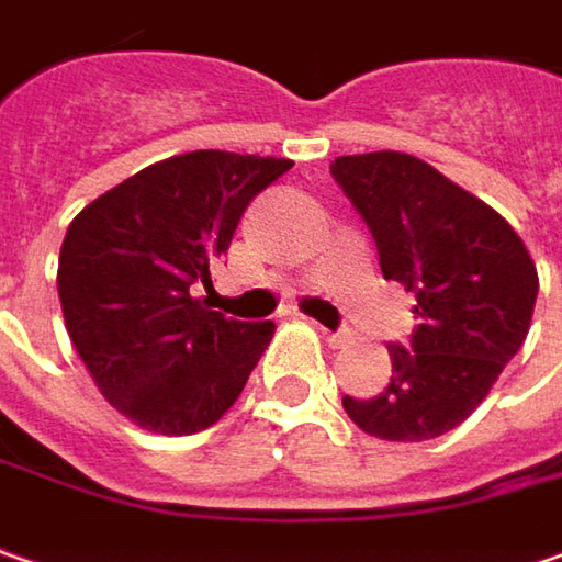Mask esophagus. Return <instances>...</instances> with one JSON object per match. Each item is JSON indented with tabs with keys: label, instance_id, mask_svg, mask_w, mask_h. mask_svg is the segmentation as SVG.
<instances>
[{
	"label": "esophagus",
	"instance_id": "1",
	"mask_svg": "<svg viewBox=\"0 0 562 562\" xmlns=\"http://www.w3.org/2000/svg\"><path fill=\"white\" fill-rule=\"evenodd\" d=\"M321 333H324V339H327L329 346H342V342H349V339H352V333H349V329H324L321 327Z\"/></svg>",
	"mask_w": 562,
	"mask_h": 562
}]
</instances>
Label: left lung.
Segmentation results:
<instances>
[{
  "mask_svg": "<svg viewBox=\"0 0 562 562\" xmlns=\"http://www.w3.org/2000/svg\"><path fill=\"white\" fill-rule=\"evenodd\" d=\"M329 176L374 235L383 280L415 295V329L390 342L393 378L342 408L380 440H430L459 427L522 349L538 270L516 229L418 157H336Z\"/></svg>",
  "mask_w": 562,
  "mask_h": 562,
  "instance_id": "1",
  "label": "left lung"
}]
</instances>
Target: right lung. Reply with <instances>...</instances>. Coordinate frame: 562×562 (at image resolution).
Masks as SVG:
<instances>
[{
  "mask_svg": "<svg viewBox=\"0 0 562 562\" xmlns=\"http://www.w3.org/2000/svg\"><path fill=\"white\" fill-rule=\"evenodd\" d=\"M292 159L194 150L87 204L59 255L65 327L90 378L154 434H198L238 400L273 321H235L191 292L213 285L241 213Z\"/></svg>",
  "mask_w": 562,
  "mask_h": 562,
  "instance_id": "right-lung-1",
  "label": "right lung"
}]
</instances>
